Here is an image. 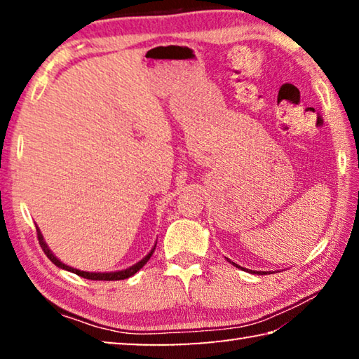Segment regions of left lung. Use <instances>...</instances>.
I'll return each instance as SVG.
<instances>
[{"mask_svg":"<svg viewBox=\"0 0 359 359\" xmlns=\"http://www.w3.org/2000/svg\"><path fill=\"white\" fill-rule=\"evenodd\" d=\"M236 267H241V266H238V264H236V263H233ZM241 269H244V267H241ZM245 271V269H244ZM248 272H252V271H248ZM253 274H261V276H264V274H267V272H263V271H259V272H255L253 271ZM269 274H271V272H269Z\"/></svg>","mask_w":359,"mask_h":359,"instance_id":"obj_1","label":"left lung"}]
</instances>
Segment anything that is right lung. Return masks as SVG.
I'll use <instances>...</instances> for the list:
<instances>
[{
	"instance_id": "obj_1",
	"label": "right lung",
	"mask_w": 359,
	"mask_h": 359,
	"mask_svg": "<svg viewBox=\"0 0 359 359\" xmlns=\"http://www.w3.org/2000/svg\"><path fill=\"white\" fill-rule=\"evenodd\" d=\"M36 229H38V239H39V244H41V247H42V250H44V253L47 255V258L50 259L53 264H55L57 267H60V269L69 271V272H72V274H77V276H81V277H83V278H88V280H123V278H128V277H131V276H135L136 272H137L139 269H141V267L150 259V257H151V255H154L155 247H156V244H155L154 248H151V250H150L147 255H145V257H144L141 261H137L136 264L126 267V269L114 271V272H87V271L76 269V267H71V266H68V264H65L63 261H60V259L55 257V255L52 253V250H50V248H48V245L46 244L44 236L41 234V229H39V228H36Z\"/></svg>"
}]
</instances>
